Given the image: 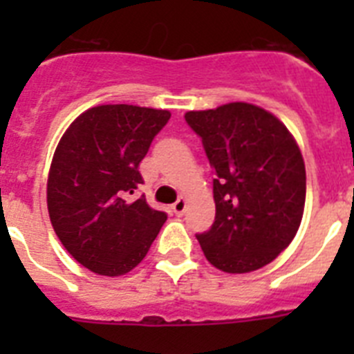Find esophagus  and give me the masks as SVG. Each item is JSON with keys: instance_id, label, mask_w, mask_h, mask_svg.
Returning a JSON list of instances; mask_svg holds the SVG:
<instances>
[{"instance_id": "esophagus-1", "label": "esophagus", "mask_w": 354, "mask_h": 354, "mask_svg": "<svg viewBox=\"0 0 354 354\" xmlns=\"http://www.w3.org/2000/svg\"><path fill=\"white\" fill-rule=\"evenodd\" d=\"M171 211H174L177 216H183L184 211H186V200H184V198L177 200V202L171 205Z\"/></svg>"}]
</instances>
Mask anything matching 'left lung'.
Segmentation results:
<instances>
[{"instance_id":"8db88e82","label":"left lung","mask_w":354,"mask_h":354,"mask_svg":"<svg viewBox=\"0 0 354 354\" xmlns=\"http://www.w3.org/2000/svg\"><path fill=\"white\" fill-rule=\"evenodd\" d=\"M184 118L216 175L214 223L196 234L205 259L225 273L264 268L301 223L306 175L298 143L274 115L248 102L187 111Z\"/></svg>"}]
</instances>
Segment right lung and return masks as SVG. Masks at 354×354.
<instances>
[{"label": "right lung", "mask_w": 354, "mask_h": 354, "mask_svg": "<svg viewBox=\"0 0 354 354\" xmlns=\"http://www.w3.org/2000/svg\"><path fill=\"white\" fill-rule=\"evenodd\" d=\"M170 111L129 104L86 109L53 156L48 209L72 257L104 277L129 273L143 261L167 221L145 196L138 167Z\"/></svg>", "instance_id": "add662e5"}]
</instances>
